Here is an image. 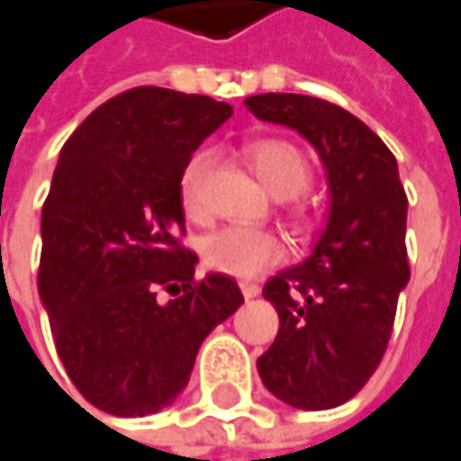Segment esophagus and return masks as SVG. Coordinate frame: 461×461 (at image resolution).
Masks as SVG:
<instances>
[{
    "mask_svg": "<svg viewBox=\"0 0 461 461\" xmlns=\"http://www.w3.org/2000/svg\"><path fill=\"white\" fill-rule=\"evenodd\" d=\"M240 288H242L245 298H255V295H260V285H258V283H240Z\"/></svg>",
    "mask_w": 461,
    "mask_h": 461,
    "instance_id": "esophagus-1",
    "label": "esophagus"
}]
</instances>
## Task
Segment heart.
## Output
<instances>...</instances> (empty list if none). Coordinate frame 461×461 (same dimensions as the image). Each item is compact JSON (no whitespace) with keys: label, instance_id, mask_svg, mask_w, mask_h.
<instances>
[{"label":"heart","instance_id":"heart-1","mask_svg":"<svg viewBox=\"0 0 461 461\" xmlns=\"http://www.w3.org/2000/svg\"><path fill=\"white\" fill-rule=\"evenodd\" d=\"M247 160L260 183L276 199H294L285 209V216L298 237L309 240L319 227L316 209L298 201L311 183V160L291 140L283 137H260L245 148ZM209 170V155L196 152L181 173L178 201L188 219H203V178ZM203 262L224 276L234 278H258L260 273L276 267L285 258V245L276 231L252 230V227H221L209 231L201 240Z\"/></svg>","mask_w":461,"mask_h":461}]
</instances>
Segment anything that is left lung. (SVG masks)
Here are the masks:
<instances>
[{
  "label": "left lung",
  "mask_w": 461,
  "mask_h": 461,
  "mask_svg": "<svg viewBox=\"0 0 461 461\" xmlns=\"http://www.w3.org/2000/svg\"><path fill=\"white\" fill-rule=\"evenodd\" d=\"M245 106L294 127L329 173V224L309 260L265 283L278 337L258 359L265 388L283 403L324 411L365 388L388 349L398 295L411 278L408 196L395 155L337 104L303 94H258Z\"/></svg>",
  "instance_id": "1"
}]
</instances>
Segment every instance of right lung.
I'll return each instance as SVG.
<instances>
[{
    "label": "right lung",
    "instance_id": "add662e5",
    "mask_svg": "<svg viewBox=\"0 0 461 461\" xmlns=\"http://www.w3.org/2000/svg\"><path fill=\"white\" fill-rule=\"evenodd\" d=\"M230 117L212 96L135 86L96 106L60 150L38 294L71 383L104 413L173 403L201 341L245 301L230 276H194L178 201L185 163Z\"/></svg>",
    "mask_w": 461,
    "mask_h": 461
}]
</instances>
